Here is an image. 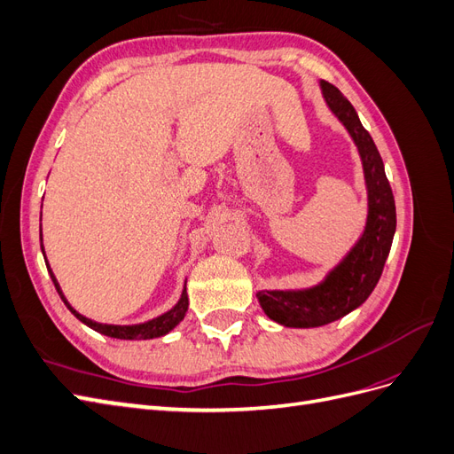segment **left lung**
Wrapping results in <instances>:
<instances>
[{"instance_id": "8db88e82", "label": "left lung", "mask_w": 454, "mask_h": 454, "mask_svg": "<svg viewBox=\"0 0 454 454\" xmlns=\"http://www.w3.org/2000/svg\"><path fill=\"white\" fill-rule=\"evenodd\" d=\"M320 89L329 112L339 119L358 147L367 189V217L358 240L332 270H327L324 280L297 290L257 292L263 312L286 327H320L364 305L380 278L395 232L394 195L373 138L337 87L320 81Z\"/></svg>"}]
</instances>
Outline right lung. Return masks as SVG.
I'll return each mask as SVG.
<instances>
[{"label": "right lung", "mask_w": 454, "mask_h": 454, "mask_svg": "<svg viewBox=\"0 0 454 454\" xmlns=\"http://www.w3.org/2000/svg\"><path fill=\"white\" fill-rule=\"evenodd\" d=\"M41 206H43V204H41ZM39 239H41V252H43L47 270L51 274L52 284H54V287H57L60 299L64 301V305L70 309V312L75 316L79 322H83L85 325L94 329V332H98V333L107 335V337H114V339H125V340H142L144 339L145 340V339H157V337L170 333L172 329L185 318V312H187V307H189V297H187V287L185 286H184L180 301H177V303L170 310L157 316V318H153V320H147V322H142V324H132V325H115V324H100V322H94V320L87 318V316L79 314L70 303H67V299L64 297V294L60 290V284H59L57 277H54V272H52L49 261H47L45 248H43V232H39Z\"/></svg>", "instance_id": "right-lung-1"}]
</instances>
